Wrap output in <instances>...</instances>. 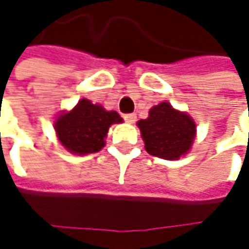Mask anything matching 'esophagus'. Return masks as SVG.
Wrapping results in <instances>:
<instances>
[{"instance_id": "obj_1", "label": "esophagus", "mask_w": 249, "mask_h": 249, "mask_svg": "<svg viewBox=\"0 0 249 249\" xmlns=\"http://www.w3.org/2000/svg\"><path fill=\"white\" fill-rule=\"evenodd\" d=\"M124 120L125 123H128V124H134L135 120H137V115H135V114H125Z\"/></svg>"}]
</instances>
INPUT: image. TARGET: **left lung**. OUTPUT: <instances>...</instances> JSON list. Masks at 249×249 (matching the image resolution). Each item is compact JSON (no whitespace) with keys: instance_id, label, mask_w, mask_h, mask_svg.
<instances>
[{"instance_id":"1","label":"left lung","mask_w":249,"mask_h":249,"mask_svg":"<svg viewBox=\"0 0 249 249\" xmlns=\"http://www.w3.org/2000/svg\"><path fill=\"white\" fill-rule=\"evenodd\" d=\"M138 126L151 156L176 160L190 150L196 125L183 112L173 109L169 102H161L150 109L147 120H140Z\"/></svg>"}]
</instances>
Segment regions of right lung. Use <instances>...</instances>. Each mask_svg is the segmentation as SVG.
I'll return each instance as SVG.
<instances>
[{
	"label": "right lung",
	"instance_id": "1",
	"mask_svg": "<svg viewBox=\"0 0 249 249\" xmlns=\"http://www.w3.org/2000/svg\"><path fill=\"white\" fill-rule=\"evenodd\" d=\"M123 123L115 111H105L88 99L77 102L75 108L56 121L57 137L66 150L75 154L98 153L105 145L108 128Z\"/></svg>",
	"mask_w": 249,
	"mask_h": 249
}]
</instances>
